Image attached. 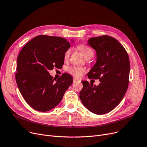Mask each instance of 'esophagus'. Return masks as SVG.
<instances>
[{"mask_svg":"<svg viewBox=\"0 0 147 147\" xmlns=\"http://www.w3.org/2000/svg\"><path fill=\"white\" fill-rule=\"evenodd\" d=\"M79 80H78V79H77V78H73V82H74V83H76V82H77V81H78Z\"/></svg>","mask_w":147,"mask_h":147,"instance_id":"34e87169","label":"esophagus"}]
</instances>
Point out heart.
Masks as SVG:
<instances>
[{
	"mask_svg": "<svg viewBox=\"0 0 147 147\" xmlns=\"http://www.w3.org/2000/svg\"><path fill=\"white\" fill-rule=\"evenodd\" d=\"M77 48L81 52V53L83 54L84 57L86 59H89V58H91L94 55V51L92 48L90 46H87L85 45H80L77 46ZM70 52H71V49H68L64 53V58L65 60L68 59V58L70 56ZM67 71L69 73H70L71 75L75 77H80L83 74V73L85 72V69L83 67H81L77 66H70L67 69Z\"/></svg>",
	"mask_w": 147,
	"mask_h": 147,
	"instance_id": "1",
	"label": "heart"
}]
</instances>
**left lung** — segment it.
Listing matches in <instances>:
<instances>
[{
    "instance_id": "8db88e82",
    "label": "left lung",
    "mask_w": 147,
    "mask_h": 147,
    "mask_svg": "<svg viewBox=\"0 0 147 147\" xmlns=\"http://www.w3.org/2000/svg\"><path fill=\"white\" fill-rule=\"evenodd\" d=\"M88 44L96 51V62L87 74L90 79H99L97 86L81 81L82 103L91 112H110L124 98L128 86L130 64L127 52L116 38L109 36L90 38Z\"/></svg>"
}]
</instances>
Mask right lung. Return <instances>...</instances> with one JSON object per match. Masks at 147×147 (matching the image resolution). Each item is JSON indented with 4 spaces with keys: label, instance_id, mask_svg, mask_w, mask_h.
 I'll return each instance as SVG.
<instances>
[{
    "label": "right lung",
    "instance_id": "1",
    "mask_svg": "<svg viewBox=\"0 0 147 147\" xmlns=\"http://www.w3.org/2000/svg\"><path fill=\"white\" fill-rule=\"evenodd\" d=\"M67 40L40 35L28 42L17 59L16 80L28 105L37 111H49L60 102L72 84L71 75L64 73L55 80L49 70L60 68L64 55L70 48Z\"/></svg>",
    "mask_w": 147,
    "mask_h": 147
}]
</instances>
